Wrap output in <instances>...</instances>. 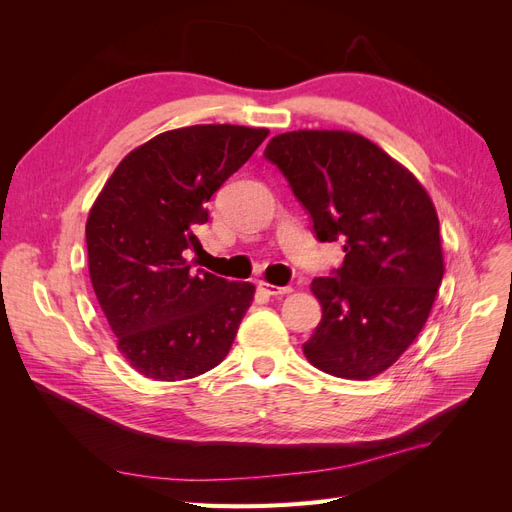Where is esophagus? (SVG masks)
<instances>
[{
	"label": "esophagus",
	"instance_id": "obj_1",
	"mask_svg": "<svg viewBox=\"0 0 512 512\" xmlns=\"http://www.w3.org/2000/svg\"><path fill=\"white\" fill-rule=\"evenodd\" d=\"M258 288L262 292H267L269 297H284V294H290L292 288L290 286H273V284H267V282H260Z\"/></svg>",
	"mask_w": 512,
	"mask_h": 512
}]
</instances>
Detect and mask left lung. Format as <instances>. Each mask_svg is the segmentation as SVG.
<instances>
[{
  "label": "left lung",
  "instance_id": "left-lung-1",
  "mask_svg": "<svg viewBox=\"0 0 512 512\" xmlns=\"http://www.w3.org/2000/svg\"><path fill=\"white\" fill-rule=\"evenodd\" d=\"M280 168L318 241H342L344 262L316 277L322 320L307 361L337 378L391 367L425 327L444 275L436 207L416 177L365 136L299 130L273 136Z\"/></svg>",
  "mask_w": 512,
  "mask_h": 512
}]
</instances>
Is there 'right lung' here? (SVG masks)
I'll return each mask as SVG.
<instances>
[{
    "instance_id": "add662e5",
    "label": "right lung",
    "mask_w": 512,
    "mask_h": 512,
    "mask_svg": "<svg viewBox=\"0 0 512 512\" xmlns=\"http://www.w3.org/2000/svg\"><path fill=\"white\" fill-rule=\"evenodd\" d=\"M269 130L209 123L153 136L115 168L87 218L89 277L117 348L147 378L175 382L224 361L254 286L192 269L209 198Z\"/></svg>"
}]
</instances>
